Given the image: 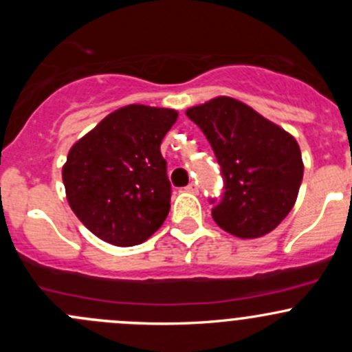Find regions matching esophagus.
<instances>
[{"mask_svg": "<svg viewBox=\"0 0 352 352\" xmlns=\"http://www.w3.org/2000/svg\"><path fill=\"white\" fill-rule=\"evenodd\" d=\"M186 190H187V192H190V194H197V192H199V189H197V184L190 182L189 186L186 187Z\"/></svg>", "mask_w": 352, "mask_h": 352, "instance_id": "obj_1", "label": "esophagus"}]
</instances>
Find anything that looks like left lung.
Masks as SVG:
<instances>
[{
  "label": "left lung",
  "mask_w": 352,
  "mask_h": 352,
  "mask_svg": "<svg viewBox=\"0 0 352 352\" xmlns=\"http://www.w3.org/2000/svg\"><path fill=\"white\" fill-rule=\"evenodd\" d=\"M186 113L208 138L225 179V194L211 211L216 225L239 239L271 233L293 209L303 179L296 140L232 97Z\"/></svg>",
  "instance_id": "obj_1"
}]
</instances>
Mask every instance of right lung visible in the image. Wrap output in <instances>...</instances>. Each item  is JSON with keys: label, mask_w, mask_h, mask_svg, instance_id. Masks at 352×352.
<instances>
[{"label": "right lung", "mask_w": 352, "mask_h": 352, "mask_svg": "<svg viewBox=\"0 0 352 352\" xmlns=\"http://www.w3.org/2000/svg\"><path fill=\"white\" fill-rule=\"evenodd\" d=\"M177 117L173 109L126 105L71 146L63 166L66 199L100 240L133 247L163 225L172 187L160 144Z\"/></svg>", "instance_id": "obj_1"}]
</instances>
